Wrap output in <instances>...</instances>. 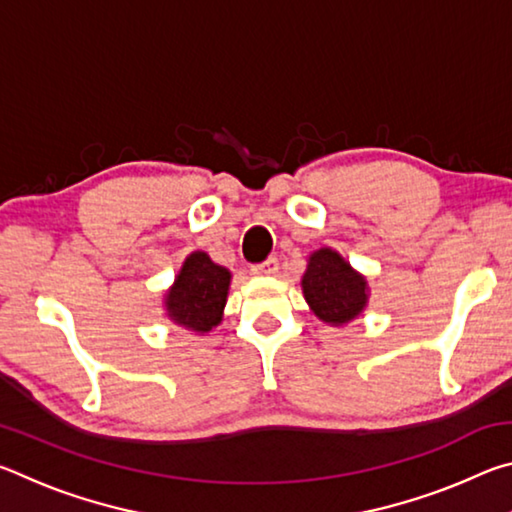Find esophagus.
Listing matches in <instances>:
<instances>
[{
    "instance_id": "1",
    "label": "esophagus",
    "mask_w": 512,
    "mask_h": 512,
    "mask_svg": "<svg viewBox=\"0 0 512 512\" xmlns=\"http://www.w3.org/2000/svg\"><path fill=\"white\" fill-rule=\"evenodd\" d=\"M277 268H280V264H277V259L275 257H268L266 262L253 266V273L255 275H275Z\"/></svg>"
}]
</instances>
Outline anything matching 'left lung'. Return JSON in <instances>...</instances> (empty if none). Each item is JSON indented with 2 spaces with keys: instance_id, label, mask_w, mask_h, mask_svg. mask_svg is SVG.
Instances as JSON below:
<instances>
[{
  "instance_id": "obj_1",
  "label": "left lung",
  "mask_w": 512,
  "mask_h": 512,
  "mask_svg": "<svg viewBox=\"0 0 512 512\" xmlns=\"http://www.w3.org/2000/svg\"><path fill=\"white\" fill-rule=\"evenodd\" d=\"M302 293L311 311L329 325H345L368 305V282L332 248L309 255Z\"/></svg>"
}]
</instances>
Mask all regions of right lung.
I'll return each instance as SVG.
<instances>
[{"label": "right lung", "instance_id": "1", "mask_svg": "<svg viewBox=\"0 0 512 512\" xmlns=\"http://www.w3.org/2000/svg\"><path fill=\"white\" fill-rule=\"evenodd\" d=\"M232 275L214 264L203 250L189 255L171 289L164 293V307L173 323L205 334L221 323Z\"/></svg>", "mask_w": 512, "mask_h": 512}]
</instances>
